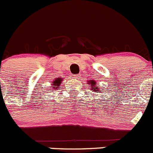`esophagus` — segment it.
I'll list each match as a JSON object with an SVG mask.
<instances>
[{
	"label": "esophagus",
	"mask_w": 153,
	"mask_h": 153,
	"mask_svg": "<svg viewBox=\"0 0 153 153\" xmlns=\"http://www.w3.org/2000/svg\"><path fill=\"white\" fill-rule=\"evenodd\" d=\"M79 75H73V76H72V78L73 79H79Z\"/></svg>",
	"instance_id": "obj_1"
}]
</instances>
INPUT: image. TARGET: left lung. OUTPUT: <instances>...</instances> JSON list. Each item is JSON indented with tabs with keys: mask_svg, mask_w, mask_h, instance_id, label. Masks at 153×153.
<instances>
[{
	"mask_svg": "<svg viewBox=\"0 0 153 153\" xmlns=\"http://www.w3.org/2000/svg\"><path fill=\"white\" fill-rule=\"evenodd\" d=\"M88 84H90V87H91V91H93L99 92L97 91L98 90L97 87H96V82H95V81H94V80H91V82H88Z\"/></svg>",
	"mask_w": 153,
	"mask_h": 153,
	"instance_id": "left-lung-1",
	"label": "left lung"
}]
</instances>
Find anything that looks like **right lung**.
Segmentation results:
<instances>
[{
    "label": "right lung",
    "instance_id": "right-lung-1",
    "mask_svg": "<svg viewBox=\"0 0 153 153\" xmlns=\"http://www.w3.org/2000/svg\"><path fill=\"white\" fill-rule=\"evenodd\" d=\"M62 79L61 78H58L57 79H54L52 86H51V88H53L52 89H56V88H59L60 84H61V82H62Z\"/></svg>",
    "mask_w": 153,
    "mask_h": 153
}]
</instances>
